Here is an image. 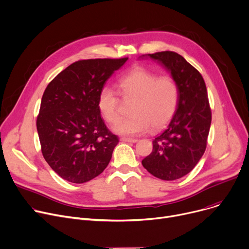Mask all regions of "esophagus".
I'll return each instance as SVG.
<instances>
[{"mask_svg": "<svg viewBox=\"0 0 249 249\" xmlns=\"http://www.w3.org/2000/svg\"><path fill=\"white\" fill-rule=\"evenodd\" d=\"M121 141H123V142H130V143H135V142H137L138 140H137V139H133V138L122 137V138H121Z\"/></svg>", "mask_w": 249, "mask_h": 249, "instance_id": "esophagus-1", "label": "esophagus"}]
</instances>
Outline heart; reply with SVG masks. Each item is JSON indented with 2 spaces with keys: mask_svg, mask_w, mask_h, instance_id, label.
Wrapping results in <instances>:
<instances>
[{
  "mask_svg": "<svg viewBox=\"0 0 249 249\" xmlns=\"http://www.w3.org/2000/svg\"><path fill=\"white\" fill-rule=\"evenodd\" d=\"M118 91L124 101H133L130 106L131 117L120 119V98L111 87L99 92L97 106L103 119L115 124L114 130L126 136H135L147 131L161 130L175 115L180 98L177 81L171 76H159L144 67H136L118 83Z\"/></svg>",
  "mask_w": 249,
  "mask_h": 249,
  "instance_id": "1",
  "label": "heart"
}]
</instances>
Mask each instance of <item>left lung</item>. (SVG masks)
Returning a JSON list of instances; mask_svg holds the SVG:
<instances>
[{"label": "left lung", "instance_id": "obj_1", "mask_svg": "<svg viewBox=\"0 0 249 249\" xmlns=\"http://www.w3.org/2000/svg\"><path fill=\"white\" fill-rule=\"evenodd\" d=\"M148 56L159 61L177 81L180 98L169 125L153 140V150L142 160L149 173L162 180L188 174L205 152L211 109L202 75L181 55L163 51Z\"/></svg>", "mask_w": 249, "mask_h": 249}]
</instances>
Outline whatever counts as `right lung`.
Returning <instances> with one entry per match:
<instances>
[{
  "label": "right lung",
  "instance_id": "right-lung-1",
  "mask_svg": "<svg viewBox=\"0 0 249 249\" xmlns=\"http://www.w3.org/2000/svg\"><path fill=\"white\" fill-rule=\"evenodd\" d=\"M127 60H79L48 84L37 130L45 160L63 179L84 183L108 166L119 139L105 125L97 101L106 81Z\"/></svg>",
  "mask_w": 249,
  "mask_h": 249
}]
</instances>
